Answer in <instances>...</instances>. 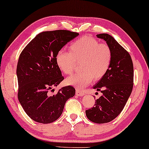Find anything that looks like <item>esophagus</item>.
Wrapping results in <instances>:
<instances>
[{"label":"esophagus","instance_id":"obj_1","mask_svg":"<svg viewBox=\"0 0 149 149\" xmlns=\"http://www.w3.org/2000/svg\"><path fill=\"white\" fill-rule=\"evenodd\" d=\"M76 94L79 96H82L84 95V92L82 91H80V90H76Z\"/></svg>","mask_w":149,"mask_h":149}]
</instances>
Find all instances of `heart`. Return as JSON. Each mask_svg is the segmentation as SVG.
I'll return each instance as SVG.
<instances>
[{"instance_id": "b5f03b06", "label": "heart", "mask_w": 149, "mask_h": 149, "mask_svg": "<svg viewBox=\"0 0 149 149\" xmlns=\"http://www.w3.org/2000/svg\"><path fill=\"white\" fill-rule=\"evenodd\" d=\"M113 53L106 43H100L96 38L88 36L75 40L70 46V52L61 51L56 55V64L65 74H72L80 63L81 72L66 79L67 84L82 89L93 79L98 81L110 69Z\"/></svg>"}]
</instances>
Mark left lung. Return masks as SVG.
<instances>
[{"label": "left lung", "mask_w": 149, "mask_h": 149, "mask_svg": "<svg viewBox=\"0 0 149 149\" xmlns=\"http://www.w3.org/2000/svg\"><path fill=\"white\" fill-rule=\"evenodd\" d=\"M96 36L106 41L113 53L110 69L93 88L103 95L96 100L93 108L86 111L90 121L98 124L114 120L123 111L134 84V67L131 56L113 36L108 34Z\"/></svg>", "instance_id": "8db88e82"}]
</instances>
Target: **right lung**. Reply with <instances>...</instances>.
I'll use <instances>...</instances> for the list:
<instances>
[{"label":"right lung","mask_w":149,"mask_h":149,"mask_svg":"<svg viewBox=\"0 0 149 149\" xmlns=\"http://www.w3.org/2000/svg\"><path fill=\"white\" fill-rule=\"evenodd\" d=\"M78 35L69 30L43 31L20 53L17 66L18 100L28 116L37 123L48 124L58 120L66 101L74 96L72 86L61 88L53 96L48 92L64 79L56 64L57 53Z\"/></svg>","instance_id":"add662e5"}]
</instances>
